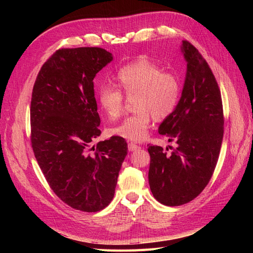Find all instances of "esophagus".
<instances>
[{"label": "esophagus", "instance_id": "1", "mask_svg": "<svg viewBox=\"0 0 253 253\" xmlns=\"http://www.w3.org/2000/svg\"><path fill=\"white\" fill-rule=\"evenodd\" d=\"M138 149H140V147L139 146H137L136 143H132V142H130V143H128V150H129V151H136V150H138Z\"/></svg>", "mask_w": 253, "mask_h": 253}]
</instances>
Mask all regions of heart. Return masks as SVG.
Wrapping results in <instances>:
<instances>
[{"label":"heart","instance_id":"1","mask_svg":"<svg viewBox=\"0 0 253 253\" xmlns=\"http://www.w3.org/2000/svg\"><path fill=\"white\" fill-rule=\"evenodd\" d=\"M114 87L102 85L96 92V100L107 117L115 120L121 115L124 105L123 94L133 98L137 113L127 116L113 127L111 133L130 141L143 140L155 121H163L173 114L179 103L181 84L176 75L162 72L157 64L140 58L123 66L113 79Z\"/></svg>","mask_w":253,"mask_h":253}]
</instances>
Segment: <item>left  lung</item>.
Returning a JSON list of instances; mask_svg holds the SVG:
<instances>
[{"instance_id": "obj_1", "label": "left lung", "mask_w": 253, "mask_h": 253, "mask_svg": "<svg viewBox=\"0 0 253 253\" xmlns=\"http://www.w3.org/2000/svg\"><path fill=\"white\" fill-rule=\"evenodd\" d=\"M180 47L187 62L184 88L176 110L159 127L160 135L169 137L177 147L171 153L159 146L148 149L150 189L159 202L169 207L190 202L206 188L224 133L221 91L211 68L189 42L182 41Z\"/></svg>"}]
</instances>
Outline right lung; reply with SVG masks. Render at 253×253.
Instances as JSON below:
<instances>
[{"label":"right lung","mask_w":253,"mask_h":253,"mask_svg":"<svg viewBox=\"0 0 253 253\" xmlns=\"http://www.w3.org/2000/svg\"><path fill=\"white\" fill-rule=\"evenodd\" d=\"M112 60L101 47L57 50L41 67L32 90L37 162L55 195L84 212L109 206L127 155V142L117 136L91 146L101 135L93 79Z\"/></svg>","instance_id":"add662e5"}]
</instances>
